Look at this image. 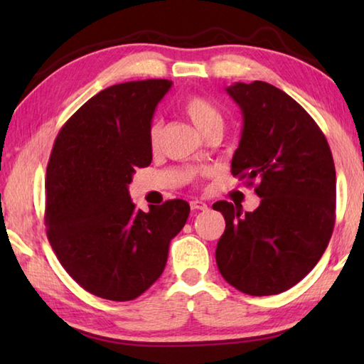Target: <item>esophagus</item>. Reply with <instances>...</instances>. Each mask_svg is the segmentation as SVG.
Returning a JSON list of instances; mask_svg holds the SVG:
<instances>
[{
	"label": "esophagus",
	"mask_w": 364,
	"mask_h": 364,
	"mask_svg": "<svg viewBox=\"0 0 364 364\" xmlns=\"http://www.w3.org/2000/svg\"><path fill=\"white\" fill-rule=\"evenodd\" d=\"M191 208H193V210H207V204L205 202H202V200H199V199H194V200H191Z\"/></svg>",
	"instance_id": "obj_1"
}]
</instances>
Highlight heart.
Here are the masks:
<instances>
[{"mask_svg":"<svg viewBox=\"0 0 364 364\" xmlns=\"http://www.w3.org/2000/svg\"><path fill=\"white\" fill-rule=\"evenodd\" d=\"M181 110L188 119L194 123V127L200 132L202 136L208 133L223 132V115L220 109L212 101L199 95H191L181 102ZM162 139V125L160 122H154L149 128V146L156 151Z\"/></svg>","mask_w":364,"mask_h":364,"instance_id":"heart-1","label":"heart"}]
</instances>
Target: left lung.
<instances>
[{"instance_id": "8db88e82", "label": "left lung", "mask_w": 364, "mask_h": 364, "mask_svg": "<svg viewBox=\"0 0 364 364\" xmlns=\"http://www.w3.org/2000/svg\"><path fill=\"white\" fill-rule=\"evenodd\" d=\"M244 117L231 173L254 186L260 205L218 200L226 228L215 250L218 269L237 291L274 295L315 268L336 223V167L328 139L310 114L276 86L226 88Z\"/></svg>"}]
</instances>
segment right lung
Returning <instances> with one entry per match:
<instances>
[{"label": "right lung", "mask_w": 364, "mask_h": 364, "mask_svg": "<svg viewBox=\"0 0 364 364\" xmlns=\"http://www.w3.org/2000/svg\"><path fill=\"white\" fill-rule=\"evenodd\" d=\"M170 80L119 83L91 97L60 128L45 181L49 244L77 284L127 301L146 292L167 263L189 204L171 199L138 210L128 184L152 160L151 120Z\"/></svg>", "instance_id": "obj_1"}]
</instances>
